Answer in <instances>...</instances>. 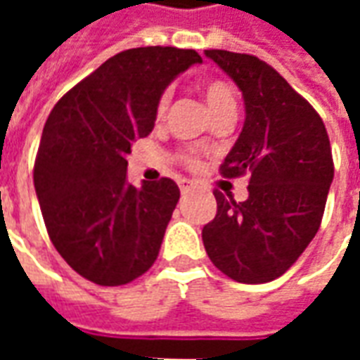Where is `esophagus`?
Wrapping results in <instances>:
<instances>
[{"mask_svg": "<svg viewBox=\"0 0 360 360\" xmlns=\"http://www.w3.org/2000/svg\"><path fill=\"white\" fill-rule=\"evenodd\" d=\"M179 188H181V193H183V195H187V193H191V191L195 188V185H193V183H191L188 179H181L179 181Z\"/></svg>", "mask_w": 360, "mask_h": 360, "instance_id": "34e87169", "label": "esophagus"}]
</instances>
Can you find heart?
I'll return each mask as SVG.
<instances>
[{
    "instance_id": "heart-1",
    "label": "heart",
    "mask_w": 360,
    "mask_h": 360,
    "mask_svg": "<svg viewBox=\"0 0 360 360\" xmlns=\"http://www.w3.org/2000/svg\"><path fill=\"white\" fill-rule=\"evenodd\" d=\"M198 90L202 94L204 102L208 105L212 115H219V113H226V111H235L237 108V100H235V94L231 86L227 82L219 81V79H204L200 84H198ZM167 103H169V94L164 92L158 100V115H164V111L167 110ZM188 165H195L196 160L193 156H187Z\"/></svg>"
}]
</instances>
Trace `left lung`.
Listing matches in <instances>:
<instances>
[{
  "instance_id": "left-lung-1",
  "label": "left lung",
  "mask_w": 360,
  "mask_h": 360,
  "mask_svg": "<svg viewBox=\"0 0 360 360\" xmlns=\"http://www.w3.org/2000/svg\"><path fill=\"white\" fill-rule=\"evenodd\" d=\"M237 84L245 123L221 164L224 177L249 175V198L214 193L218 212L202 229L204 249L239 283H266L285 274L314 239L333 181L326 127L281 75L255 56L206 50Z\"/></svg>"
}]
</instances>
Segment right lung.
<instances>
[{"mask_svg": "<svg viewBox=\"0 0 360 360\" xmlns=\"http://www.w3.org/2000/svg\"><path fill=\"white\" fill-rule=\"evenodd\" d=\"M195 63V50L121 51L69 90L44 125L34 164L44 224L67 264L98 285H125L156 262L179 187L167 177L134 187L127 156L152 133L160 96Z\"/></svg>", "mask_w": 360, "mask_h": 360, "instance_id": "add662e5", "label": "right lung"}]
</instances>
